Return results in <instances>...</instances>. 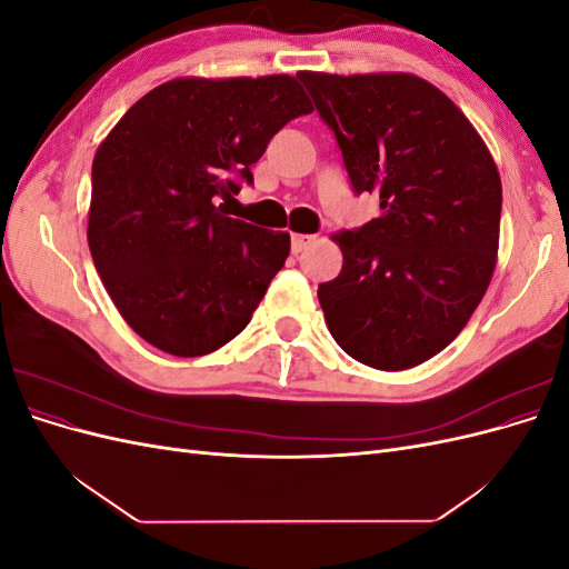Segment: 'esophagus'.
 Instances as JSON below:
<instances>
[{"label":"esophagus","mask_w":569,"mask_h":569,"mask_svg":"<svg viewBox=\"0 0 569 569\" xmlns=\"http://www.w3.org/2000/svg\"><path fill=\"white\" fill-rule=\"evenodd\" d=\"M316 242L313 234H295L291 237V253H301Z\"/></svg>","instance_id":"1"}]
</instances>
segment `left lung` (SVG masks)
I'll list each match as a JSON object with an SVG mask.
<instances>
[{"mask_svg": "<svg viewBox=\"0 0 569 569\" xmlns=\"http://www.w3.org/2000/svg\"><path fill=\"white\" fill-rule=\"evenodd\" d=\"M356 194L382 213L335 234L341 272L318 287L335 341L358 363L406 370L460 335L491 282L501 178L465 113L410 73L301 71Z\"/></svg>", "mask_w": 569, "mask_h": 569, "instance_id": "left-lung-1", "label": "left lung"}]
</instances>
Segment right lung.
Returning <instances> with one entry per match:
<instances>
[{
	"label": "right lung",
	"mask_w": 569,
	"mask_h": 569,
	"mask_svg": "<svg viewBox=\"0 0 569 569\" xmlns=\"http://www.w3.org/2000/svg\"><path fill=\"white\" fill-rule=\"evenodd\" d=\"M313 107L291 76L176 78L147 92L92 161L88 242L118 313L151 347L194 358L244 330L289 232L230 218L272 134Z\"/></svg>",
	"instance_id": "1"
}]
</instances>
